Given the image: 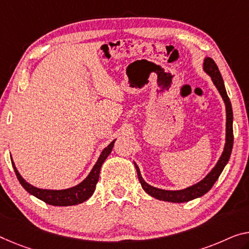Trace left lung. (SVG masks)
I'll use <instances>...</instances> for the list:
<instances>
[{"label":"left lung","mask_w":249,"mask_h":249,"mask_svg":"<svg viewBox=\"0 0 249 249\" xmlns=\"http://www.w3.org/2000/svg\"><path fill=\"white\" fill-rule=\"evenodd\" d=\"M204 71L210 76V78H212L213 83L217 88L218 92L220 93L221 98H223V100L225 102V106H226V142H225L224 151L223 154H221L219 160L217 161L216 166L210 170V173L206 176L202 180L181 190H164V189L156 188L154 186H150L149 183H147L143 180L142 177H141L139 167H138L137 163L135 162L138 178H139V181L141 183V186H142L143 190L146 191L148 195H150L151 197L156 198V199L169 201V202H186V201H190L193 199H196V198L204 196L206 193H208V191L212 189L213 183H215L217 181V179L219 178L220 174L223 173L225 166H226L229 158H231L232 143H234L231 103L227 95L226 88H225L224 80L221 78L219 69H218L215 61H213L212 58H205Z\"/></svg>","instance_id":"left-lung-1"}]
</instances>
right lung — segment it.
<instances>
[{
    "instance_id": "1",
    "label": "right lung",
    "mask_w": 249,
    "mask_h": 249,
    "mask_svg": "<svg viewBox=\"0 0 249 249\" xmlns=\"http://www.w3.org/2000/svg\"><path fill=\"white\" fill-rule=\"evenodd\" d=\"M114 141H116V139H114L108 147L103 149L100 156H99L97 162H95L93 166L92 170L90 171V174L88 175V177L85 180L80 182L79 185L71 187V188L68 189L52 190L36 188V187L32 186L31 183L25 181V179H23L20 173L18 171L17 167H15L12 158H11V161H12L15 175H17L18 181H20L23 188L28 191L29 194L33 195L34 197L39 198L40 200L52 206H73L81 204V202L88 200L91 196H92V194L95 190V185H97V182L99 180V174H100L101 166L102 163L105 162V160L108 158L110 152L112 151Z\"/></svg>"
}]
</instances>
